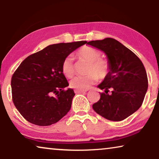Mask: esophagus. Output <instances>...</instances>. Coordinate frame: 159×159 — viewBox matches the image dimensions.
Masks as SVG:
<instances>
[{"label": "esophagus", "instance_id": "obj_1", "mask_svg": "<svg viewBox=\"0 0 159 159\" xmlns=\"http://www.w3.org/2000/svg\"><path fill=\"white\" fill-rule=\"evenodd\" d=\"M86 92H87L86 90H78V89L75 90V94H80V93H86Z\"/></svg>", "mask_w": 159, "mask_h": 159}]
</instances>
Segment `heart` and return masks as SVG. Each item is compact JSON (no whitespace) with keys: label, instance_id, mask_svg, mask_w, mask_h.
<instances>
[{"label":"heart","instance_id":"b5f03b06","mask_svg":"<svg viewBox=\"0 0 159 159\" xmlns=\"http://www.w3.org/2000/svg\"><path fill=\"white\" fill-rule=\"evenodd\" d=\"M102 53L99 50L89 46H84L76 53L78 58L89 62L88 68L89 74L86 75H78L73 78L70 82L72 88L78 90H86L91 87L97 80L104 79L108 75L111 65L106 59L101 57ZM62 73L67 78L74 75L73 59L66 57L61 65Z\"/></svg>","mask_w":159,"mask_h":159}]
</instances>
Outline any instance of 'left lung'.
I'll list each match as a JSON object with an SVG mask.
<instances>
[{
  "label": "left lung",
  "mask_w": 159,
  "mask_h": 159,
  "mask_svg": "<svg viewBox=\"0 0 159 159\" xmlns=\"http://www.w3.org/2000/svg\"><path fill=\"white\" fill-rule=\"evenodd\" d=\"M87 44L103 51L111 65L110 72L98 86L104 92L92 105L102 117L113 121L125 119L143 104L148 86L145 67L138 57L116 39L106 38ZM110 88L112 90L108 94Z\"/></svg>",
  "instance_id": "8db88e82"
}]
</instances>
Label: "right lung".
Returning <instances> with one entry per match:
<instances>
[{"label":"right lung","mask_w":159,"mask_h":159,"mask_svg":"<svg viewBox=\"0 0 159 159\" xmlns=\"http://www.w3.org/2000/svg\"><path fill=\"white\" fill-rule=\"evenodd\" d=\"M86 41L48 46L30 55L11 78L12 101L27 121L49 126L68 113L75 95L61 70L66 57Z\"/></svg>","instance_id":"add662e5"}]
</instances>
